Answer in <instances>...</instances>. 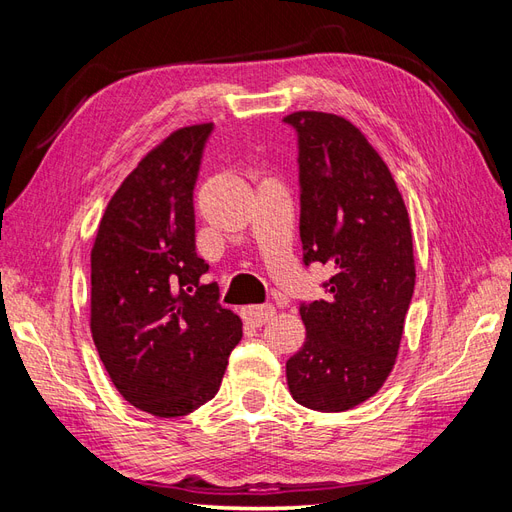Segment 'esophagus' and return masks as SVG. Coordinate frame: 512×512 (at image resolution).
<instances>
[{
    "mask_svg": "<svg viewBox=\"0 0 512 512\" xmlns=\"http://www.w3.org/2000/svg\"><path fill=\"white\" fill-rule=\"evenodd\" d=\"M273 316H275V307L271 303L252 305V307L245 309V318L250 320L254 327H262V324H267Z\"/></svg>",
    "mask_w": 512,
    "mask_h": 512,
    "instance_id": "1",
    "label": "esophagus"
}]
</instances>
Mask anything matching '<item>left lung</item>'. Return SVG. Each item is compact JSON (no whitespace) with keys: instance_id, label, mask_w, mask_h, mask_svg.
<instances>
[{"instance_id":"8db88e82","label":"left lung","mask_w":512,"mask_h":512,"mask_svg":"<svg viewBox=\"0 0 512 512\" xmlns=\"http://www.w3.org/2000/svg\"><path fill=\"white\" fill-rule=\"evenodd\" d=\"M299 147V235L305 267L333 269L327 299L301 303L305 344L286 363L297 404L344 412L389 378L414 292L408 211L376 149L350 121L284 117Z\"/></svg>"}]
</instances>
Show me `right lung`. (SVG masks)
Masks as SVG:
<instances>
[{
    "instance_id": "1",
    "label": "right lung",
    "mask_w": 512,
    "mask_h": 512,
    "mask_svg": "<svg viewBox=\"0 0 512 512\" xmlns=\"http://www.w3.org/2000/svg\"><path fill=\"white\" fill-rule=\"evenodd\" d=\"M213 123L181 128L138 162L91 250V335L115 389L138 410L185 416L220 391L241 320L203 284L194 188Z\"/></svg>"
}]
</instances>
